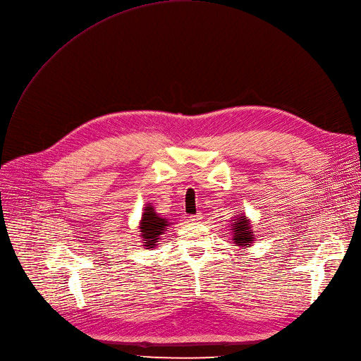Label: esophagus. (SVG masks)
<instances>
[{"instance_id": "obj_1", "label": "esophagus", "mask_w": 361, "mask_h": 361, "mask_svg": "<svg viewBox=\"0 0 361 361\" xmlns=\"http://www.w3.org/2000/svg\"><path fill=\"white\" fill-rule=\"evenodd\" d=\"M201 219H203V214H201V213H195V214L190 216V222H198Z\"/></svg>"}]
</instances>
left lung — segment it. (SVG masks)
<instances>
[{"mask_svg": "<svg viewBox=\"0 0 361 361\" xmlns=\"http://www.w3.org/2000/svg\"><path fill=\"white\" fill-rule=\"evenodd\" d=\"M235 222H233V243H235L237 246L241 247H249V244L253 243L255 237L252 234V226L249 225V221L246 216H237V219H234Z\"/></svg>", "mask_w": 361, "mask_h": 361, "instance_id": "1", "label": "left lung"}]
</instances>
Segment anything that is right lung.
Segmentation results:
<instances>
[{
    "instance_id": "1",
    "label": "right lung",
    "mask_w": 361,
    "mask_h": 361,
    "mask_svg": "<svg viewBox=\"0 0 361 361\" xmlns=\"http://www.w3.org/2000/svg\"><path fill=\"white\" fill-rule=\"evenodd\" d=\"M169 225L167 219L160 218L154 210L152 206H147L145 207V213L142 214V222H140V233L143 237V241H145V246L152 249L157 246V241L160 240V237L163 234L164 228Z\"/></svg>"
}]
</instances>
